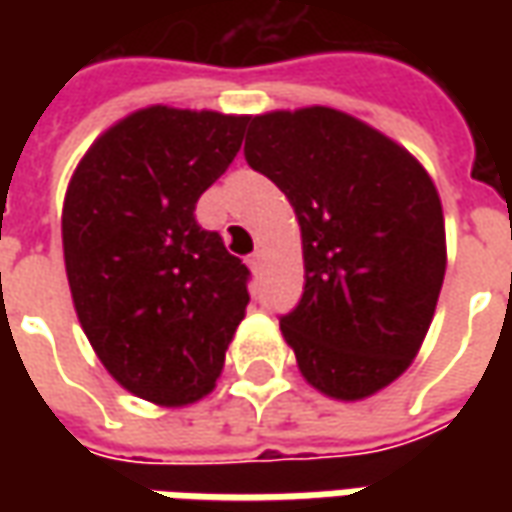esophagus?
<instances>
[{
	"instance_id": "34e87169",
	"label": "esophagus",
	"mask_w": 512,
	"mask_h": 512,
	"mask_svg": "<svg viewBox=\"0 0 512 512\" xmlns=\"http://www.w3.org/2000/svg\"><path fill=\"white\" fill-rule=\"evenodd\" d=\"M263 260H266V252H263V249H257V252H252V255H249V260H246V263H249V268H252V271H260Z\"/></svg>"
}]
</instances>
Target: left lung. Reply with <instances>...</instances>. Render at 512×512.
Instances as JSON below:
<instances>
[{
    "instance_id": "8db88e82",
    "label": "left lung",
    "mask_w": 512,
    "mask_h": 512,
    "mask_svg": "<svg viewBox=\"0 0 512 512\" xmlns=\"http://www.w3.org/2000/svg\"><path fill=\"white\" fill-rule=\"evenodd\" d=\"M244 156L299 219L304 296L279 329L301 376L345 403L376 395L411 367L436 312V183L406 147L332 106L249 117Z\"/></svg>"
}]
</instances>
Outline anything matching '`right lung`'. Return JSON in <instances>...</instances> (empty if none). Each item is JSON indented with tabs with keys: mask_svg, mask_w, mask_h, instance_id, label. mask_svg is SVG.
I'll list each match as a JSON object with an SVG mask.
<instances>
[{
	"mask_svg": "<svg viewBox=\"0 0 512 512\" xmlns=\"http://www.w3.org/2000/svg\"><path fill=\"white\" fill-rule=\"evenodd\" d=\"M249 115L145 106L95 139L62 202L76 318L117 384L156 406L211 395L249 304V268L194 208Z\"/></svg>",
	"mask_w": 512,
	"mask_h": 512,
	"instance_id": "obj_1",
	"label": "right lung"
}]
</instances>
